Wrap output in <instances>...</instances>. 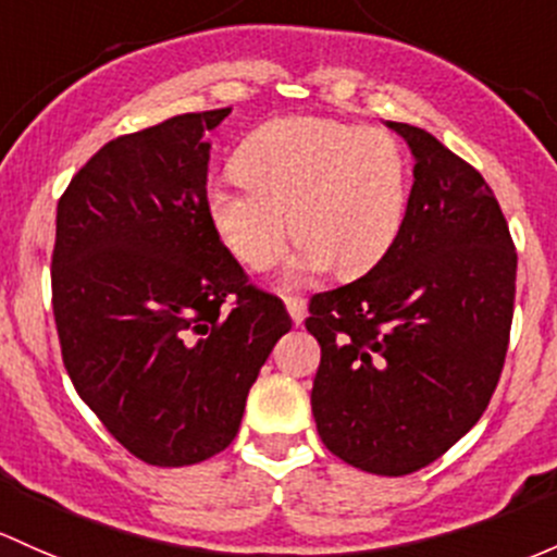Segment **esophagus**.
<instances>
[{
  "mask_svg": "<svg viewBox=\"0 0 557 557\" xmlns=\"http://www.w3.org/2000/svg\"><path fill=\"white\" fill-rule=\"evenodd\" d=\"M285 309H288L290 320H294L296 325H301L304 318H307V304H304V298L285 296Z\"/></svg>",
  "mask_w": 557,
  "mask_h": 557,
  "instance_id": "obj_1",
  "label": "esophagus"
}]
</instances>
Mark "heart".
I'll return each mask as SVG.
<instances>
[{
	"label": "heart",
	"mask_w": 557,
	"mask_h": 557,
	"mask_svg": "<svg viewBox=\"0 0 557 557\" xmlns=\"http://www.w3.org/2000/svg\"><path fill=\"white\" fill-rule=\"evenodd\" d=\"M237 173L210 181L205 210L250 272L274 267L290 232L294 272L362 274L384 259L406 213V160L382 127L325 116L263 122L237 151ZM289 215L285 216L284 213Z\"/></svg>",
	"instance_id": "b5f03b06"
}]
</instances>
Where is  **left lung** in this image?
Wrapping results in <instances>:
<instances>
[{"label":"left lung","mask_w":557,"mask_h":557,"mask_svg":"<svg viewBox=\"0 0 557 557\" xmlns=\"http://www.w3.org/2000/svg\"><path fill=\"white\" fill-rule=\"evenodd\" d=\"M413 189L384 259L309 298L320 344L312 413L347 465L400 478L475 426L510 344L518 253L494 191L470 162L406 122Z\"/></svg>","instance_id":"1"}]
</instances>
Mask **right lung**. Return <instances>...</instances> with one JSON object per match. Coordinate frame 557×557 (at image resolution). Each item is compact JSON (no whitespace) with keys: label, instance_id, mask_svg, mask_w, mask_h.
Wrapping results in <instances>:
<instances>
[{"label":"right lung","instance_id":"add662e5","mask_svg":"<svg viewBox=\"0 0 557 557\" xmlns=\"http://www.w3.org/2000/svg\"><path fill=\"white\" fill-rule=\"evenodd\" d=\"M195 111L96 151L58 200L52 314L74 389L154 467L200 465L234 441L290 318L248 283L205 210L213 131Z\"/></svg>","mask_w":557,"mask_h":557}]
</instances>
